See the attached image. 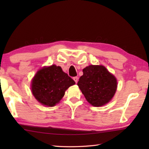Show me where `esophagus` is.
Masks as SVG:
<instances>
[{
  "label": "esophagus",
  "mask_w": 149,
  "mask_h": 149,
  "mask_svg": "<svg viewBox=\"0 0 149 149\" xmlns=\"http://www.w3.org/2000/svg\"><path fill=\"white\" fill-rule=\"evenodd\" d=\"M73 79H74V81L75 82V83H77V81H78V77H73Z\"/></svg>",
  "instance_id": "obj_1"
}]
</instances>
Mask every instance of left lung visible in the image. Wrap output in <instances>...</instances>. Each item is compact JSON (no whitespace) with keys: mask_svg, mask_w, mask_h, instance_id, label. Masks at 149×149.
<instances>
[{"mask_svg":"<svg viewBox=\"0 0 149 149\" xmlns=\"http://www.w3.org/2000/svg\"><path fill=\"white\" fill-rule=\"evenodd\" d=\"M77 85L86 100L95 107L112 99L117 88L116 77L102 65H90L83 70Z\"/></svg>","mask_w":149,"mask_h":149,"instance_id":"obj_1","label":"left lung"}]
</instances>
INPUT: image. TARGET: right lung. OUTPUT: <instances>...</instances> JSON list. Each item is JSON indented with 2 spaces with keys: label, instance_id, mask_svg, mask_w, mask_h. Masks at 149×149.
I'll use <instances>...</instances> for the list:
<instances>
[{
  "label": "right lung",
  "instance_id": "1",
  "mask_svg": "<svg viewBox=\"0 0 149 149\" xmlns=\"http://www.w3.org/2000/svg\"><path fill=\"white\" fill-rule=\"evenodd\" d=\"M31 91L35 99L44 106L53 107L61 100L75 81L59 66L52 65L37 72L31 82Z\"/></svg>",
  "mask_w": 149,
  "mask_h": 149
}]
</instances>
